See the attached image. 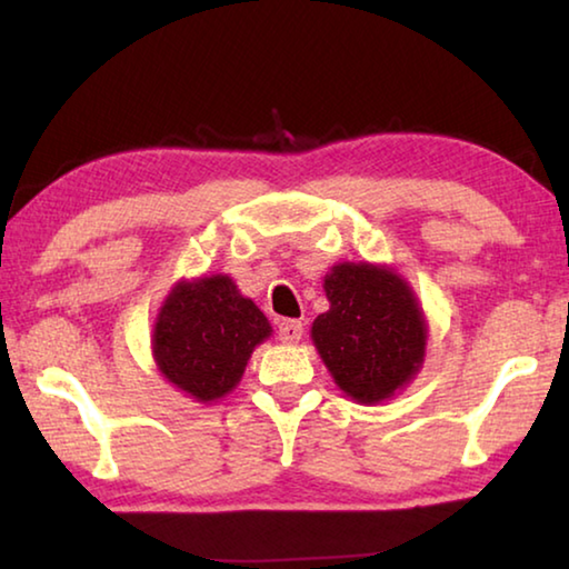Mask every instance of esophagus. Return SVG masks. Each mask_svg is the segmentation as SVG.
<instances>
[{"label": "esophagus", "instance_id": "34e87169", "mask_svg": "<svg viewBox=\"0 0 569 569\" xmlns=\"http://www.w3.org/2000/svg\"><path fill=\"white\" fill-rule=\"evenodd\" d=\"M303 336V323L301 321H293V319H283L278 323V339L283 343H298Z\"/></svg>", "mask_w": 569, "mask_h": 569}]
</instances>
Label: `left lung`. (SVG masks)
Returning <instances> with one entry per match:
<instances>
[{"label": "left lung", "mask_w": 569, "mask_h": 569, "mask_svg": "<svg viewBox=\"0 0 569 569\" xmlns=\"http://www.w3.org/2000/svg\"><path fill=\"white\" fill-rule=\"evenodd\" d=\"M331 308L311 326L326 369L359 403L391 399L417 377L427 321L399 273L373 263H339L323 278Z\"/></svg>", "instance_id": "1"}]
</instances>
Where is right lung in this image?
Wrapping results in <instances>:
<instances>
[{
  "mask_svg": "<svg viewBox=\"0 0 569 569\" xmlns=\"http://www.w3.org/2000/svg\"><path fill=\"white\" fill-rule=\"evenodd\" d=\"M271 323L233 278L216 273L172 286L152 329V356L162 377L200 403L238 387Z\"/></svg>",
  "mask_w": 569,
  "mask_h": 569,
  "instance_id": "1",
  "label": "right lung"
}]
</instances>
